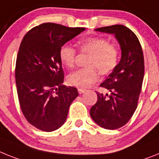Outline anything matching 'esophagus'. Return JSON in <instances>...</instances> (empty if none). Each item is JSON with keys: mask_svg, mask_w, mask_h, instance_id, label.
I'll list each match as a JSON object with an SVG mask.
<instances>
[{"mask_svg": "<svg viewBox=\"0 0 159 159\" xmlns=\"http://www.w3.org/2000/svg\"><path fill=\"white\" fill-rule=\"evenodd\" d=\"M78 92H79V93H80V94H83V93H84L85 92H86V90H84V89H79Z\"/></svg>", "mask_w": 159, "mask_h": 159, "instance_id": "1", "label": "esophagus"}]
</instances>
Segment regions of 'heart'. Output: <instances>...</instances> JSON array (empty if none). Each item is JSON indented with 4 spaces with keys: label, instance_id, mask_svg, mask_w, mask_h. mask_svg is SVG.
<instances>
[{
    "label": "heart",
    "instance_id": "obj_1",
    "mask_svg": "<svg viewBox=\"0 0 159 159\" xmlns=\"http://www.w3.org/2000/svg\"><path fill=\"white\" fill-rule=\"evenodd\" d=\"M78 47L83 54L89 55L86 61V68L75 70L68 76V82L79 89H88L99 79V71L107 75L115 70L119 63L120 51L105 39L88 37L79 41ZM59 59L67 68H73L76 59V51L69 45H64L59 50Z\"/></svg>",
    "mask_w": 159,
    "mask_h": 159
}]
</instances>
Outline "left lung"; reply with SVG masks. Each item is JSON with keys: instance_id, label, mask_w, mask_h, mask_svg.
Listing matches in <instances>:
<instances>
[{"instance_id": "8db88e82", "label": "left lung", "mask_w": 159, "mask_h": 159, "mask_svg": "<svg viewBox=\"0 0 159 159\" xmlns=\"http://www.w3.org/2000/svg\"><path fill=\"white\" fill-rule=\"evenodd\" d=\"M96 30L115 35L121 49V59L100 84L110 93L96 92L97 101L91 108L90 115L100 127L116 129L130 120L138 107L144 78V56L136 34L125 25H109Z\"/></svg>"}]
</instances>
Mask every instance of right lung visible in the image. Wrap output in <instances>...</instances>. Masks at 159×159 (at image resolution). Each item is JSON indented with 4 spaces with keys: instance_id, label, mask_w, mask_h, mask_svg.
<instances>
[{
    "instance_id": "right-lung-1",
    "label": "right lung",
    "mask_w": 159,
    "mask_h": 159,
    "mask_svg": "<svg viewBox=\"0 0 159 159\" xmlns=\"http://www.w3.org/2000/svg\"><path fill=\"white\" fill-rule=\"evenodd\" d=\"M43 23L25 34L17 53L15 78L23 115L35 128L51 132L64 124L77 89L63 85L64 72L59 59L63 45L84 31Z\"/></svg>"
}]
</instances>
